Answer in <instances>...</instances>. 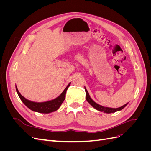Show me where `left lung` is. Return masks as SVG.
I'll return each mask as SVG.
<instances>
[{
	"mask_svg": "<svg viewBox=\"0 0 151 151\" xmlns=\"http://www.w3.org/2000/svg\"><path fill=\"white\" fill-rule=\"evenodd\" d=\"M84 89H85L86 93V99L87 100V101H88L94 108H95L96 109H97V110H98L99 111H103L104 113H115L116 111H118L122 110V109L124 108L127 106V104H128V103H127V104L123 105V106H122L121 107H119V108H108V107L103 106H101V105H99V104H97L96 102H94L93 100L91 99V98L90 97L88 91H87V89H86V88H85V87H84Z\"/></svg>",
	"mask_w": 151,
	"mask_h": 151,
	"instance_id": "8db88e82",
	"label": "left lung"
}]
</instances>
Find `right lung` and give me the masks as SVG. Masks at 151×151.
Here are the masks:
<instances>
[{
  "instance_id": "add662e5",
  "label": "right lung",
  "mask_w": 151,
  "mask_h": 151,
  "mask_svg": "<svg viewBox=\"0 0 151 151\" xmlns=\"http://www.w3.org/2000/svg\"><path fill=\"white\" fill-rule=\"evenodd\" d=\"M70 83H70L67 85L65 89L63 90V92L59 95L57 98H55L52 100H50V101H48L41 103L31 101L30 100L25 98L24 96H22L19 92V91H18L16 85V89L18 96H19V97L20 98L22 103H23L28 108L31 109L32 111L41 113H50L57 111V109L60 108L61 104H62V103L64 101V99L65 98V94L67 92V90L68 87H69Z\"/></svg>"
}]
</instances>
